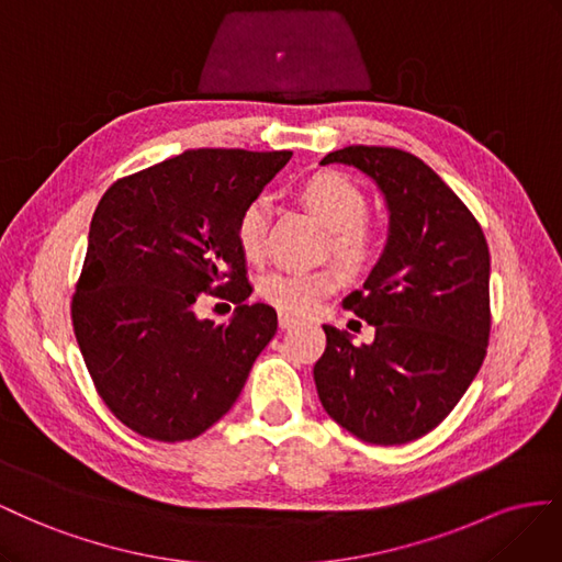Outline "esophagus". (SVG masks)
I'll use <instances>...</instances> for the list:
<instances>
[{"mask_svg":"<svg viewBox=\"0 0 562 562\" xmlns=\"http://www.w3.org/2000/svg\"><path fill=\"white\" fill-rule=\"evenodd\" d=\"M299 323V319L294 317V315H290V313H280V327L282 329H290V327H294Z\"/></svg>","mask_w":562,"mask_h":562,"instance_id":"34e87169","label":"esophagus"}]
</instances>
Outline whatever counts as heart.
I'll return each instance as SVG.
<instances>
[{
    "label": "heart",
    "instance_id": "b5f03b06",
    "mask_svg": "<svg viewBox=\"0 0 562 562\" xmlns=\"http://www.w3.org/2000/svg\"><path fill=\"white\" fill-rule=\"evenodd\" d=\"M299 202L329 228V249L341 266L358 272L374 261L379 231L367 218V195L358 183L339 171H317L296 188ZM268 204L256 198L237 216L235 237L249 261L266 254ZM336 286L331 268L319 270H272L259 282V294L278 311L308 315Z\"/></svg>",
    "mask_w": 562,
    "mask_h": 562
}]
</instances>
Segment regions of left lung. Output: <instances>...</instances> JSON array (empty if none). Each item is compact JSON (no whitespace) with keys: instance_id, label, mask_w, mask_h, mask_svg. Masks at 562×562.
Here are the masks:
<instances>
[{"instance_id":"8db88e82","label":"left lung","mask_w":562,"mask_h":562,"mask_svg":"<svg viewBox=\"0 0 562 562\" xmlns=\"http://www.w3.org/2000/svg\"><path fill=\"white\" fill-rule=\"evenodd\" d=\"M352 165L386 195L383 256L344 308L374 327L370 346L323 325L313 367L331 419L372 445H405L450 414L475 379L490 341V249L475 216L419 157L348 146L323 165Z\"/></svg>"}]
</instances>
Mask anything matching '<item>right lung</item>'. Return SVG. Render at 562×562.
<instances>
[{"label": "right lung", "mask_w": 562, "mask_h": 562, "mask_svg": "<svg viewBox=\"0 0 562 562\" xmlns=\"http://www.w3.org/2000/svg\"><path fill=\"white\" fill-rule=\"evenodd\" d=\"M290 150H186L112 183L95 206L70 303L95 391L143 438L202 436L243 391L278 331L251 303L235 226ZM204 295L238 303L233 321L196 317Z\"/></svg>", "instance_id": "right-lung-1"}]
</instances>
